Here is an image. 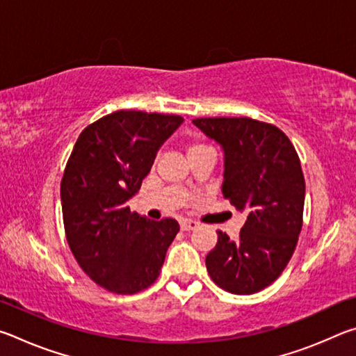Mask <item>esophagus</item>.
<instances>
[{
  "label": "esophagus",
  "instance_id": "esophagus-1",
  "mask_svg": "<svg viewBox=\"0 0 356 356\" xmlns=\"http://www.w3.org/2000/svg\"><path fill=\"white\" fill-rule=\"evenodd\" d=\"M197 226V222L196 221H193V220H182L180 221V229H182V231H193V229H196Z\"/></svg>",
  "mask_w": 356,
  "mask_h": 356
}]
</instances>
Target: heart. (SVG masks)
<instances>
[{
  "mask_svg": "<svg viewBox=\"0 0 356 356\" xmlns=\"http://www.w3.org/2000/svg\"><path fill=\"white\" fill-rule=\"evenodd\" d=\"M202 147H206V146H202V144H190V146H188V152H193V150L202 149Z\"/></svg>",
  "mask_w": 356,
  "mask_h": 356,
  "instance_id": "1",
  "label": "heart"
}]
</instances>
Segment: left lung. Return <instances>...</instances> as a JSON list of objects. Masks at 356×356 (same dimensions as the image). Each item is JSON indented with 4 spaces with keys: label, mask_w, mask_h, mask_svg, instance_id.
Wrapping results in <instances>:
<instances>
[{
    "label": "left lung",
    "mask_w": 356,
    "mask_h": 356,
    "mask_svg": "<svg viewBox=\"0 0 356 356\" xmlns=\"http://www.w3.org/2000/svg\"><path fill=\"white\" fill-rule=\"evenodd\" d=\"M193 124L225 154L221 191L246 221L238 238L218 231L206 257L216 286L250 295L272 284L291 261L303 226L305 177L297 150L272 124L200 118Z\"/></svg>",
    "instance_id": "left-lung-1"
}]
</instances>
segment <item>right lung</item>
I'll list each match as a JSON object with an SVG mask.
<instances>
[{
  "instance_id": "right-lung-1",
  "label": "right lung",
  "mask_w": 356,
  "mask_h": 356,
  "mask_svg": "<svg viewBox=\"0 0 356 356\" xmlns=\"http://www.w3.org/2000/svg\"><path fill=\"white\" fill-rule=\"evenodd\" d=\"M182 122L120 110L78 136L61 180L65 237L84 273L106 291L136 293L159 278L179 222L131 213L127 202Z\"/></svg>"
}]
</instances>
